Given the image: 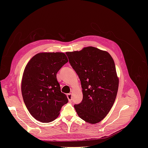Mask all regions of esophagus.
Returning <instances> with one entry per match:
<instances>
[{"instance_id": "34e87169", "label": "esophagus", "mask_w": 148, "mask_h": 148, "mask_svg": "<svg viewBox=\"0 0 148 148\" xmlns=\"http://www.w3.org/2000/svg\"><path fill=\"white\" fill-rule=\"evenodd\" d=\"M67 98H68V99H69V101H71V100H72V94H71V93L69 94V95H67Z\"/></svg>"}]
</instances>
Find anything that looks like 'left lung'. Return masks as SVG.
<instances>
[{
	"label": "left lung",
	"instance_id": "left-lung-1",
	"mask_svg": "<svg viewBox=\"0 0 148 148\" xmlns=\"http://www.w3.org/2000/svg\"><path fill=\"white\" fill-rule=\"evenodd\" d=\"M66 54L82 88L83 100L74 106L76 112L85 122H101L113 106L118 91L119 80L112 57L91 46Z\"/></svg>",
	"mask_w": 148,
	"mask_h": 148
}]
</instances>
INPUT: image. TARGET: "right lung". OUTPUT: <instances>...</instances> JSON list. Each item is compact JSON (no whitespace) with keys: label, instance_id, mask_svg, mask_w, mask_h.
<instances>
[{"label":"right lung","instance_id":"add662e5","mask_svg":"<svg viewBox=\"0 0 148 148\" xmlns=\"http://www.w3.org/2000/svg\"><path fill=\"white\" fill-rule=\"evenodd\" d=\"M67 62L63 52H41L31 58L25 67L21 80L22 96L31 115L39 122H52L69 101L60 91L56 76Z\"/></svg>","mask_w":148,"mask_h":148}]
</instances>
